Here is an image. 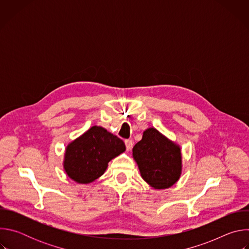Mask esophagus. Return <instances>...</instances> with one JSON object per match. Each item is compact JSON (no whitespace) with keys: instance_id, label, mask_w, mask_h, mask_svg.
<instances>
[{"instance_id":"34e87169","label":"esophagus","mask_w":249,"mask_h":249,"mask_svg":"<svg viewBox=\"0 0 249 249\" xmlns=\"http://www.w3.org/2000/svg\"><path fill=\"white\" fill-rule=\"evenodd\" d=\"M125 145H126V150L130 151L133 147V142L132 140H125Z\"/></svg>"}]
</instances>
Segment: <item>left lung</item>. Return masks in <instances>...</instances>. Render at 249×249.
<instances>
[{"mask_svg": "<svg viewBox=\"0 0 249 249\" xmlns=\"http://www.w3.org/2000/svg\"><path fill=\"white\" fill-rule=\"evenodd\" d=\"M133 158L142 178L155 189L169 188L179 179L181 149L155 128L144 131L133 148Z\"/></svg>", "mask_w": 249, "mask_h": 249, "instance_id": "left-lung-1", "label": "left lung"}]
</instances>
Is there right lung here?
<instances>
[{"instance_id": "obj_1", "label": "right lung", "mask_w": 249, "mask_h": 249, "mask_svg": "<svg viewBox=\"0 0 249 249\" xmlns=\"http://www.w3.org/2000/svg\"><path fill=\"white\" fill-rule=\"evenodd\" d=\"M124 142L100 126H92L66 148L64 169L78 183H90L100 177L108 162L125 152Z\"/></svg>"}]
</instances>
